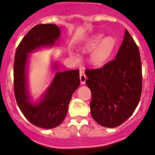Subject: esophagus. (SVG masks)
Returning a JSON list of instances; mask_svg holds the SVG:
<instances>
[{
  "label": "esophagus",
  "mask_w": 155,
  "mask_h": 155,
  "mask_svg": "<svg viewBox=\"0 0 155 155\" xmlns=\"http://www.w3.org/2000/svg\"><path fill=\"white\" fill-rule=\"evenodd\" d=\"M86 79H87V76L84 74V72L82 71H80V81H81V84H84L85 81H86Z\"/></svg>",
  "instance_id": "1"
}]
</instances>
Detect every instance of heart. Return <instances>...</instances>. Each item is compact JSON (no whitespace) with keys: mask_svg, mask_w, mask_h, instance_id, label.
Wrapping results in <instances>:
<instances>
[{"mask_svg":"<svg viewBox=\"0 0 155 155\" xmlns=\"http://www.w3.org/2000/svg\"><path fill=\"white\" fill-rule=\"evenodd\" d=\"M115 45V41L113 37H107L104 39L102 35H97L92 40L89 41L86 45L82 48V51L84 53L93 51L97 47V49L94 50L91 57V61L93 64L96 66L103 64L107 61L108 57L110 55ZM71 56L74 61H79V55L76 53H71Z\"/></svg>","mask_w":155,"mask_h":155,"instance_id":"obj_1","label":"heart"}]
</instances>
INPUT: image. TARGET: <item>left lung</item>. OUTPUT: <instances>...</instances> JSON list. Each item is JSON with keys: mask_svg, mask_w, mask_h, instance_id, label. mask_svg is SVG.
<instances>
[{"mask_svg": "<svg viewBox=\"0 0 155 155\" xmlns=\"http://www.w3.org/2000/svg\"><path fill=\"white\" fill-rule=\"evenodd\" d=\"M85 74L92 92L91 114L97 123L115 128L133 114L142 91V71L139 48L127 30L116 57Z\"/></svg>", "mask_w": 155, "mask_h": 155, "instance_id": "obj_1", "label": "left lung"}]
</instances>
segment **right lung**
I'll return each instance as SVG.
<instances>
[{
	"mask_svg": "<svg viewBox=\"0 0 155 155\" xmlns=\"http://www.w3.org/2000/svg\"><path fill=\"white\" fill-rule=\"evenodd\" d=\"M59 36V27L55 24L36 25L20 42L14 58V89L18 107L29 122L47 129L59 126L66 118L73 93L80 84L79 71L57 72L42 101L31 104L27 92L26 64L27 54L42 46L53 45Z\"/></svg>",
	"mask_w": 155,
	"mask_h": 155,
	"instance_id": "right-lung-1",
	"label": "right lung"
}]
</instances>
